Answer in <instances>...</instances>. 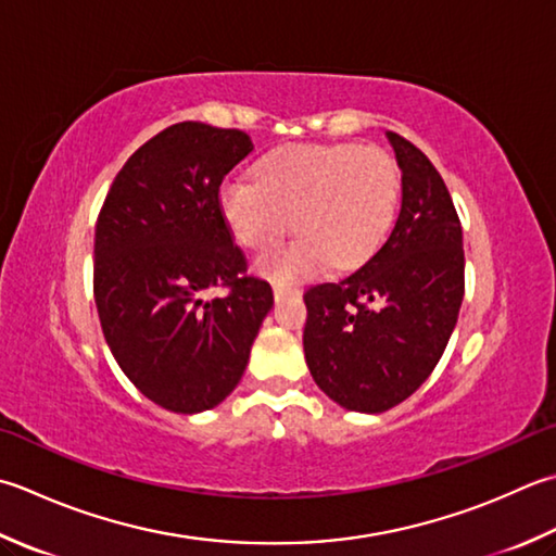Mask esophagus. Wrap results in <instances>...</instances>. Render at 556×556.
<instances>
[{"label":"esophagus","instance_id":"1","mask_svg":"<svg viewBox=\"0 0 556 556\" xmlns=\"http://www.w3.org/2000/svg\"><path fill=\"white\" fill-rule=\"evenodd\" d=\"M275 301H281V299H287V296H296L299 293V289L296 287H291V285H281V281H277L275 285Z\"/></svg>","mask_w":556,"mask_h":556}]
</instances>
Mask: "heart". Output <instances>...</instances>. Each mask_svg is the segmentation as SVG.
<instances>
[{
  "label": "heart",
  "instance_id": "heart-1",
  "mask_svg": "<svg viewBox=\"0 0 556 556\" xmlns=\"http://www.w3.org/2000/svg\"><path fill=\"white\" fill-rule=\"evenodd\" d=\"M397 200L395 161L383 149L354 144L275 151L260 178L236 173L219 192L224 222L243 248L275 245L293 222L299 236L257 263L281 281L366 263L383 243Z\"/></svg>",
  "mask_w": 556,
  "mask_h": 556
}]
</instances>
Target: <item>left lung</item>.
I'll use <instances>...</instances> for the list:
<instances>
[{"label":"left lung","mask_w":556,"mask_h":556,"mask_svg":"<svg viewBox=\"0 0 556 556\" xmlns=\"http://www.w3.org/2000/svg\"><path fill=\"white\" fill-rule=\"evenodd\" d=\"M402 204L388 241L364 267L306 293L303 352L337 405L378 415L431 376L465 293L463 228L441 173L412 141L388 132Z\"/></svg>","instance_id":"obj_1"}]
</instances>
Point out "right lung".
Wrapping results in <instances>:
<instances>
[{"label": "right lung", "mask_w": 556, "mask_h": 556, "mask_svg": "<svg viewBox=\"0 0 556 556\" xmlns=\"http://www.w3.org/2000/svg\"><path fill=\"white\" fill-rule=\"evenodd\" d=\"M241 129L170 125L117 173L96 224L93 296L117 366L141 395L198 415L233 393L275 296L248 275L219 206ZM212 288L225 293L204 300Z\"/></svg>", "instance_id": "1"}]
</instances>
